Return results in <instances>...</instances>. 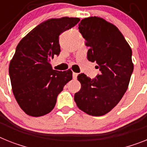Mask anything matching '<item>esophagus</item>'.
I'll use <instances>...</instances> for the list:
<instances>
[{
  "label": "esophagus",
  "instance_id": "obj_1",
  "mask_svg": "<svg viewBox=\"0 0 147 147\" xmlns=\"http://www.w3.org/2000/svg\"><path fill=\"white\" fill-rule=\"evenodd\" d=\"M78 75V74L76 73V72H73V73H72V77H73L74 79H76V78H77Z\"/></svg>",
  "mask_w": 147,
  "mask_h": 147
}]
</instances>
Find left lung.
<instances>
[{
	"instance_id": "left-lung-1",
	"label": "left lung",
	"mask_w": 147,
	"mask_h": 147,
	"mask_svg": "<svg viewBox=\"0 0 147 147\" xmlns=\"http://www.w3.org/2000/svg\"><path fill=\"white\" fill-rule=\"evenodd\" d=\"M78 29L89 48L87 59L96 62L100 73L92 79L79 74L81 88L74 99L89 115H105L119 103L128 89L134 69L132 51L119 29L103 18H84Z\"/></svg>"
}]
</instances>
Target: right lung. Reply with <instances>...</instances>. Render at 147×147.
Wrapping results in <instances>:
<instances>
[{
  "mask_svg": "<svg viewBox=\"0 0 147 147\" xmlns=\"http://www.w3.org/2000/svg\"><path fill=\"white\" fill-rule=\"evenodd\" d=\"M79 21L69 17L49 19L34 28L17 45L9 74L15 98L28 115L40 117L51 111L57 96L72 78L71 70H54L50 62L55 55H60V34Z\"/></svg>",
  "mask_w": 147,
  "mask_h": 147,
  "instance_id": "1",
  "label": "right lung"
}]
</instances>
